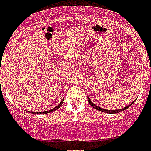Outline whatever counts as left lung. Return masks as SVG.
<instances>
[{
	"label": "left lung",
	"mask_w": 151,
	"mask_h": 151,
	"mask_svg": "<svg viewBox=\"0 0 151 151\" xmlns=\"http://www.w3.org/2000/svg\"><path fill=\"white\" fill-rule=\"evenodd\" d=\"M87 98H88V103H89V104H90L91 106L93 107V108H94V109H96V110H98V111H103V112H106V113H110V114L119 113V112H120V111H124V110H126L127 109H128L130 106H132V104H133V103H134V101H133L132 104H130L129 105L124 107V108H123V109H117V110H107V109H102V108H100V107L96 106V104H94L93 103L92 101H91V100L88 98V96H87Z\"/></svg>",
	"instance_id": "left-lung-1"
}]
</instances>
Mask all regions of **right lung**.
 I'll use <instances>...</instances> for the list:
<instances>
[{"label": "right lung", "mask_w": 151, "mask_h": 151, "mask_svg": "<svg viewBox=\"0 0 151 151\" xmlns=\"http://www.w3.org/2000/svg\"><path fill=\"white\" fill-rule=\"evenodd\" d=\"M64 100V99H63ZM63 100L60 102V104L58 105V106H56L55 108H54V109H50V110H49V111H42V112H35V111H33V112H32V113L33 114H40V115H42V114H46V113H50V112H52V111H55V110H57L58 109H59L61 106H62V104H63Z\"/></svg>", "instance_id": "1"}]
</instances>
